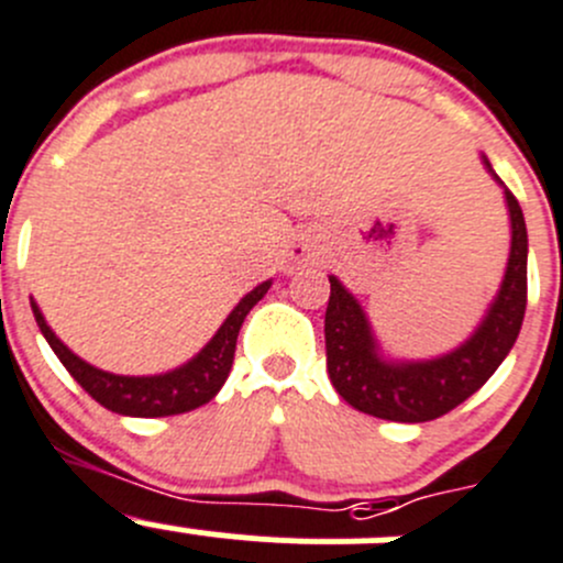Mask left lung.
Returning <instances> with one entry per match:
<instances>
[{"label": "left lung", "instance_id": "left-lung-1", "mask_svg": "<svg viewBox=\"0 0 563 563\" xmlns=\"http://www.w3.org/2000/svg\"><path fill=\"white\" fill-rule=\"evenodd\" d=\"M484 165L493 173L487 159ZM504 195L511 217V253L504 283L478 330L443 357L418 363L382 357L360 302L338 277H330L324 313L327 374L343 401L382 420L423 423L460 407L498 371L520 335L528 302L526 217L515 195L509 189Z\"/></svg>", "mask_w": 563, "mask_h": 563}]
</instances>
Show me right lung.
I'll return each mask as SVG.
<instances>
[{
	"label": "right lung",
	"instance_id": "add662e5",
	"mask_svg": "<svg viewBox=\"0 0 563 563\" xmlns=\"http://www.w3.org/2000/svg\"><path fill=\"white\" fill-rule=\"evenodd\" d=\"M269 286L272 280L255 286L253 291L231 310V316L222 321L217 335L200 349L198 357H192L187 365H181V368L167 371V374L159 376H120L96 368V365L76 357V354L54 335L52 327L46 324V319H43L41 308H37L35 302H32V313H35L37 327H41L43 338H46L48 346H52L54 354L59 357V363L68 368V374L74 376L101 407L112 409V412L118 415H131V418H165V415H181L189 412V409L203 407V404H209L211 398L220 393L228 374H231L233 352H236V338L239 330H242V321L247 319L253 305H258V299H264Z\"/></svg>",
	"mask_w": 563,
	"mask_h": 563
}]
</instances>
